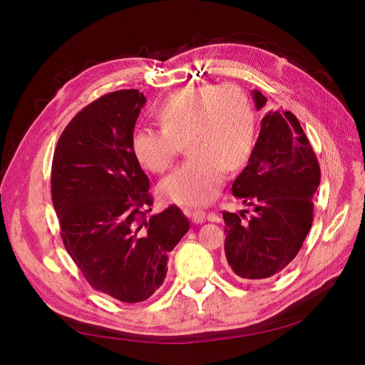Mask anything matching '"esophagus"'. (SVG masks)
Listing matches in <instances>:
<instances>
[{
    "label": "esophagus",
    "mask_w": 365,
    "mask_h": 365,
    "mask_svg": "<svg viewBox=\"0 0 365 365\" xmlns=\"http://www.w3.org/2000/svg\"><path fill=\"white\" fill-rule=\"evenodd\" d=\"M185 213L189 215V217L192 219V222H195V224H202L204 220L207 219V213L202 212V210H187Z\"/></svg>",
    "instance_id": "obj_1"
}]
</instances>
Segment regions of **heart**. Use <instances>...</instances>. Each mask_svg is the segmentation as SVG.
Instances as JSON below:
<instances>
[{
    "label": "heart",
    "instance_id": "heart-1",
    "mask_svg": "<svg viewBox=\"0 0 365 365\" xmlns=\"http://www.w3.org/2000/svg\"><path fill=\"white\" fill-rule=\"evenodd\" d=\"M161 129L138 128L130 148L138 163L161 173L184 143L189 153L161 182L164 197L182 205H204L219 192L225 170L242 168L254 148V113L235 83L197 85L168 96L155 109Z\"/></svg>",
    "mask_w": 365,
    "mask_h": 365
}]
</instances>
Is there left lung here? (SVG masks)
I'll use <instances>...</instances> for the list:
<instances>
[{"label": "left lung", "mask_w": 365, "mask_h": 365, "mask_svg": "<svg viewBox=\"0 0 365 365\" xmlns=\"http://www.w3.org/2000/svg\"><path fill=\"white\" fill-rule=\"evenodd\" d=\"M252 98L257 109L267 105L257 90ZM318 185L319 164L300 121L291 111H269L247 168L231 187L251 212H222L225 256L237 277L268 279L294 260L312 227Z\"/></svg>", "instance_id": "left-lung-1"}]
</instances>
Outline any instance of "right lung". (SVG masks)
I'll return each mask as SVG.
<instances>
[{
	"mask_svg": "<svg viewBox=\"0 0 365 365\" xmlns=\"http://www.w3.org/2000/svg\"><path fill=\"white\" fill-rule=\"evenodd\" d=\"M146 97L120 90L85 106L63 129L51 164L61 236L86 282L123 303L163 284L168 254L189 231L176 205L150 212L149 178L130 148Z\"/></svg>",
	"mask_w": 365,
	"mask_h": 365,
	"instance_id": "1",
	"label": "right lung"
}]
</instances>
